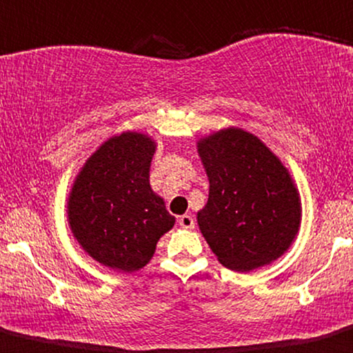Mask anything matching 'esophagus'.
Instances as JSON below:
<instances>
[{"label": "esophagus", "mask_w": 353, "mask_h": 353, "mask_svg": "<svg viewBox=\"0 0 353 353\" xmlns=\"http://www.w3.org/2000/svg\"><path fill=\"white\" fill-rule=\"evenodd\" d=\"M177 223L183 226L184 230H192L194 228V218L191 214H183V216L177 218Z\"/></svg>", "instance_id": "obj_1"}]
</instances>
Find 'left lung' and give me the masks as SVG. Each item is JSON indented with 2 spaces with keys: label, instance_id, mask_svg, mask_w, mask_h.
<instances>
[{
  "label": "left lung",
  "instance_id": "obj_1",
  "mask_svg": "<svg viewBox=\"0 0 353 353\" xmlns=\"http://www.w3.org/2000/svg\"><path fill=\"white\" fill-rule=\"evenodd\" d=\"M210 181L198 226L221 265L250 272L296 240L301 196L281 159L254 133L221 128L196 142Z\"/></svg>",
  "mask_w": 353,
  "mask_h": 353
}]
</instances>
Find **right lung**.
Returning <instances> with one entry per match:
<instances>
[{
  "instance_id": "right-lung-1",
  "label": "right lung",
  "mask_w": 353,
  "mask_h": 353,
  "mask_svg": "<svg viewBox=\"0 0 353 353\" xmlns=\"http://www.w3.org/2000/svg\"><path fill=\"white\" fill-rule=\"evenodd\" d=\"M157 142L142 132H123L103 142L70 186L68 221L74 239L96 262L118 272H135L176 218L150 188Z\"/></svg>"
}]
</instances>
